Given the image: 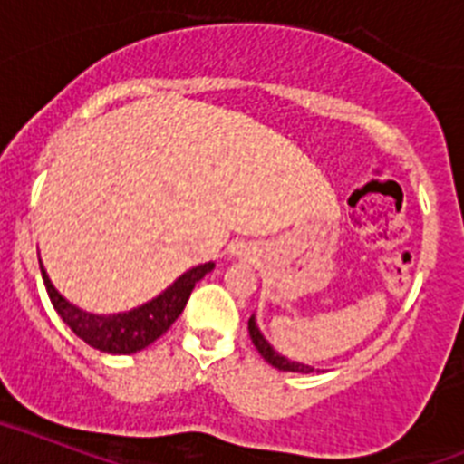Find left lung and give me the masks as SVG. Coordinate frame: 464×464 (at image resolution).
Returning a JSON list of instances; mask_svg holds the SVG:
<instances>
[{
	"label": "left lung",
	"instance_id": "left-lung-1",
	"mask_svg": "<svg viewBox=\"0 0 464 464\" xmlns=\"http://www.w3.org/2000/svg\"><path fill=\"white\" fill-rule=\"evenodd\" d=\"M247 330H250L252 344L256 346V352L262 353L266 363H271L274 368H278V371H285V372H306V375H309V372H314V368H311V365L299 363V361H290V358H285L283 353L276 352L274 346L266 342V337L262 334V330L256 328L255 316H250V321H247Z\"/></svg>",
	"mask_w": 464,
	"mask_h": 464
}]
</instances>
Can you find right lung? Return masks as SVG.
I'll return each mask as SVG.
<instances>
[{
  "instance_id": "right-lung-1",
  "label": "right lung",
  "mask_w": 464,
  "mask_h": 464,
  "mask_svg": "<svg viewBox=\"0 0 464 464\" xmlns=\"http://www.w3.org/2000/svg\"><path fill=\"white\" fill-rule=\"evenodd\" d=\"M212 268L214 262L198 264V266L188 268L165 292H160L158 297H153L146 304L136 306V309L122 311V314H89V311L68 302L53 287L40 262L44 287L49 292V299H52L58 316L63 318L65 325L82 342H87L89 346L103 353H136L146 349L148 344H153L160 334H165L169 325L181 316V311H184L196 283L205 278Z\"/></svg>"
}]
</instances>
